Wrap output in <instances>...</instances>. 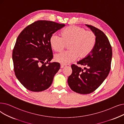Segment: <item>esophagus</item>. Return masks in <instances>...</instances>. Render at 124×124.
<instances>
[{
	"mask_svg": "<svg viewBox=\"0 0 124 124\" xmlns=\"http://www.w3.org/2000/svg\"><path fill=\"white\" fill-rule=\"evenodd\" d=\"M65 67H66V66L63 65V64H61V66H60V67L61 68H65Z\"/></svg>",
	"mask_w": 124,
	"mask_h": 124,
	"instance_id": "1",
	"label": "esophagus"
}]
</instances>
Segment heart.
<instances>
[{
    "label": "heart",
    "instance_id": "obj_1",
    "mask_svg": "<svg viewBox=\"0 0 124 124\" xmlns=\"http://www.w3.org/2000/svg\"><path fill=\"white\" fill-rule=\"evenodd\" d=\"M97 41L96 36L92 32L78 26H70L63 30L61 36L56 33L52 35L50 44L55 52H60L67 45L68 51L54 56L56 62L67 64L78 58L82 59L92 52Z\"/></svg>",
    "mask_w": 124,
    "mask_h": 124
}]
</instances>
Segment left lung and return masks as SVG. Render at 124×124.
Instances as JSON below:
<instances>
[{
  "label": "left lung",
  "mask_w": 124,
  "mask_h": 124,
  "mask_svg": "<svg viewBox=\"0 0 124 124\" xmlns=\"http://www.w3.org/2000/svg\"><path fill=\"white\" fill-rule=\"evenodd\" d=\"M96 36V44L90 54L78 64L87 67H81L72 64V74L68 78V84L74 92L81 94L92 93L108 76L110 70L112 49L108 38L103 32L95 27L85 25Z\"/></svg>",
  "instance_id": "left-lung-1"
}]
</instances>
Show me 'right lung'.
<instances>
[{
    "instance_id": "right-lung-1",
    "label": "right lung",
    "mask_w": 124,
    "mask_h": 124,
    "mask_svg": "<svg viewBox=\"0 0 124 124\" xmlns=\"http://www.w3.org/2000/svg\"><path fill=\"white\" fill-rule=\"evenodd\" d=\"M65 26L52 21H37L27 26L18 36L12 56L14 71L27 90L41 92L52 85L60 64L50 62L53 58L50 39Z\"/></svg>"
}]
</instances>
